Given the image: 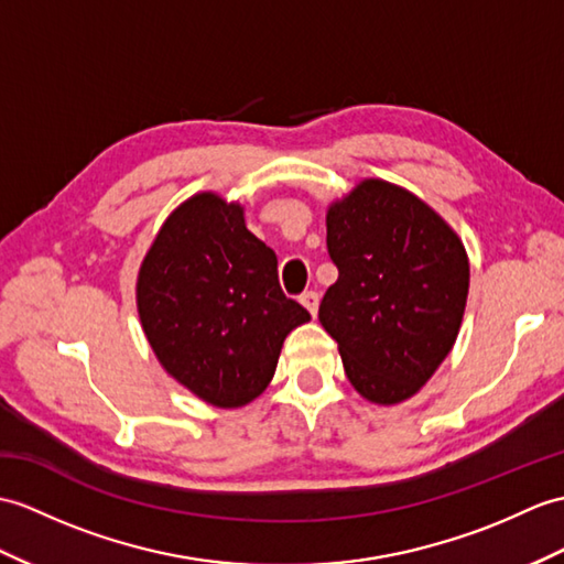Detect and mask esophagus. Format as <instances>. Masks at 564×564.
<instances>
[{"mask_svg":"<svg viewBox=\"0 0 564 564\" xmlns=\"http://www.w3.org/2000/svg\"><path fill=\"white\" fill-rule=\"evenodd\" d=\"M300 303H303L307 307V312L312 314V317H317V307H319V293L314 291H305L303 295H300Z\"/></svg>","mask_w":564,"mask_h":564,"instance_id":"34e87169","label":"esophagus"}]
</instances>
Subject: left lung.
<instances>
[{"label": "left lung", "instance_id": "left-lung-1", "mask_svg": "<svg viewBox=\"0 0 564 564\" xmlns=\"http://www.w3.org/2000/svg\"><path fill=\"white\" fill-rule=\"evenodd\" d=\"M326 247L338 279L319 322L362 399L415 397L462 329L468 254L459 235L409 189L368 177L326 208Z\"/></svg>", "mask_w": 564, "mask_h": 564}]
</instances>
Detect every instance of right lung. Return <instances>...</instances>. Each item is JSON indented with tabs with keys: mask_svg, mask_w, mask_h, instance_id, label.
Returning a JSON list of instances; mask_svg holds the SVG:
<instances>
[{
	"mask_svg": "<svg viewBox=\"0 0 564 564\" xmlns=\"http://www.w3.org/2000/svg\"><path fill=\"white\" fill-rule=\"evenodd\" d=\"M137 310L163 370L216 409L254 401L285 336L310 312L285 297L276 252L245 226V208L199 192L165 218L137 276Z\"/></svg>",
	"mask_w": 564,
	"mask_h": 564,
	"instance_id": "1",
	"label": "right lung"
}]
</instances>
